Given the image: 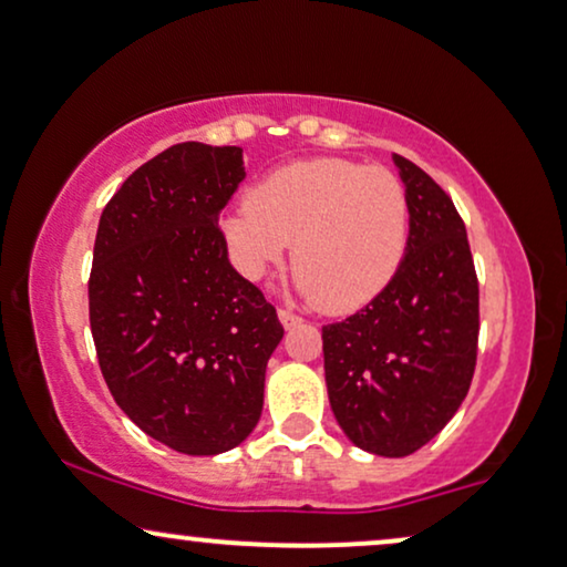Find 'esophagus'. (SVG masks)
<instances>
[{
    "label": "esophagus",
    "mask_w": 567,
    "mask_h": 567,
    "mask_svg": "<svg viewBox=\"0 0 567 567\" xmlns=\"http://www.w3.org/2000/svg\"><path fill=\"white\" fill-rule=\"evenodd\" d=\"M278 320H281V326L286 330L301 326V318H299V315H293L291 310H278Z\"/></svg>",
    "instance_id": "obj_1"
}]
</instances>
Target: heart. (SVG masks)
Returning a JSON list of instances; mask_svg holds the SVG:
<instances>
[{
	"instance_id": "heart-1",
	"label": "heart",
	"mask_w": 567,
	"mask_h": 567,
	"mask_svg": "<svg viewBox=\"0 0 567 567\" xmlns=\"http://www.w3.org/2000/svg\"><path fill=\"white\" fill-rule=\"evenodd\" d=\"M411 205L391 168L349 158L293 161L220 218L234 268L257 281L291 245L297 291L328 315L362 310L391 286L409 249Z\"/></svg>"
}]
</instances>
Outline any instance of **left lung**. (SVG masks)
<instances>
[{"mask_svg":"<svg viewBox=\"0 0 567 567\" xmlns=\"http://www.w3.org/2000/svg\"><path fill=\"white\" fill-rule=\"evenodd\" d=\"M393 164L409 193L401 270L364 310L322 328L328 401L338 427L372 455L427 445L466 399L476 364L480 286L466 226L430 174Z\"/></svg>","mask_w":567,"mask_h":567,"instance_id":"1","label":"left lung"}]
</instances>
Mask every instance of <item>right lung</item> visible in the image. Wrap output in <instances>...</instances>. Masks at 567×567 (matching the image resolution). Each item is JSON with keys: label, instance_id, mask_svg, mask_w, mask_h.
I'll return each mask as SVG.
<instances>
[{"label": "right lung", "instance_id": "add662e5", "mask_svg": "<svg viewBox=\"0 0 567 567\" xmlns=\"http://www.w3.org/2000/svg\"><path fill=\"white\" fill-rule=\"evenodd\" d=\"M245 176L237 145H172L127 176L95 234L87 299L101 372L145 435L185 455L245 443L284 338L216 226Z\"/></svg>", "mask_w": 567, "mask_h": 567}]
</instances>
